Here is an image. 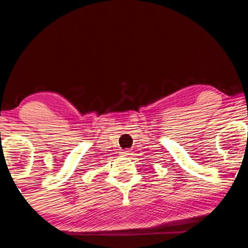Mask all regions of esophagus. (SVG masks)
Returning a JSON list of instances; mask_svg holds the SVG:
<instances>
[{
    "label": "esophagus",
    "mask_w": 248,
    "mask_h": 248,
    "mask_svg": "<svg viewBox=\"0 0 248 248\" xmlns=\"http://www.w3.org/2000/svg\"><path fill=\"white\" fill-rule=\"evenodd\" d=\"M122 155H123V156H129V155H131V153L130 151H123L122 152Z\"/></svg>",
    "instance_id": "34e87169"
}]
</instances>
